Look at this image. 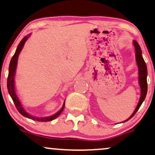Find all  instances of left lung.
Wrapping results in <instances>:
<instances>
[{"mask_svg":"<svg viewBox=\"0 0 155 155\" xmlns=\"http://www.w3.org/2000/svg\"><path fill=\"white\" fill-rule=\"evenodd\" d=\"M134 45L135 47V51H136V62L137 64H138V69H139V84H140V86L141 88V95L140 98L139 100V102L137 105L136 110H135L134 112L133 113L131 116H130L128 119H126V121L129 120L130 118H132L134 116L135 114L137 112V111L138 110V109L140 108L141 104H142L143 102L145 100L146 95H147V66L144 61V59L143 58L142 56V51H141L140 47L138 43L136 41H134Z\"/></svg>","mask_w":155,"mask_h":155,"instance_id":"obj_1","label":"left lung"}]
</instances>
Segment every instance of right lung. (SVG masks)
Listing matches in <instances>:
<instances>
[{"label": "right lung", "mask_w": 155, "mask_h": 155, "mask_svg": "<svg viewBox=\"0 0 155 155\" xmlns=\"http://www.w3.org/2000/svg\"><path fill=\"white\" fill-rule=\"evenodd\" d=\"M30 36V35H28V36H26L22 38V40L20 41L19 44L17 46V48L15 51V53L14 54V55L10 60V66H9V73H8V81H7V87H8V93L10 96H11L12 99L14 102V104L15 107H16L17 110H18V112L20 113L21 115H23L24 117H26L27 118L31 119L32 120H35V121H43V122H46V121H50L53 120L54 119H55L58 117L59 115H60L62 112L64 110V104L65 103L64 102V104H63L61 110L59 111L58 113H56L55 114L53 115L51 117H35L30 115L29 114L26 112L25 110V109L23 108V107L21 106V102L19 101V100L17 97V95L15 93V71H16V67L17 64V60H18V56L20 53V52L21 50L23 48L24 45L29 37ZM65 102V101H64Z\"/></svg>", "instance_id": "obj_1"}]
</instances>
